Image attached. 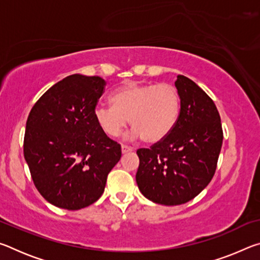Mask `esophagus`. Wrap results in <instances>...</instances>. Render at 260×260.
<instances>
[{
  "instance_id": "34e87169",
  "label": "esophagus",
  "mask_w": 260,
  "mask_h": 260,
  "mask_svg": "<svg viewBox=\"0 0 260 260\" xmlns=\"http://www.w3.org/2000/svg\"><path fill=\"white\" fill-rule=\"evenodd\" d=\"M121 151H122V153H126L128 151H133V148L126 146V144H121Z\"/></svg>"
}]
</instances>
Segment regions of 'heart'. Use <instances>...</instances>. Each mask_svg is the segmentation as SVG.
<instances>
[{
  "label": "heart",
  "mask_w": 260,
  "mask_h": 260,
  "mask_svg": "<svg viewBox=\"0 0 260 260\" xmlns=\"http://www.w3.org/2000/svg\"><path fill=\"white\" fill-rule=\"evenodd\" d=\"M112 105L100 104L94 110L99 126L109 136H118L129 119L133 135L144 142L157 143L174 128L181 111L178 88L169 83L142 85L129 82L112 93Z\"/></svg>",
  "instance_id": "obj_1"
}]
</instances>
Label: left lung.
<instances>
[{"label": "left lung", "instance_id": "obj_1", "mask_svg": "<svg viewBox=\"0 0 260 260\" xmlns=\"http://www.w3.org/2000/svg\"><path fill=\"white\" fill-rule=\"evenodd\" d=\"M181 111L172 132L147 149H139L136 183L155 203H187L208 186L217 169L222 127L210 96L184 76L175 81Z\"/></svg>", "mask_w": 260, "mask_h": 260}]
</instances>
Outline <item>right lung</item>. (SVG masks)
<instances>
[{
    "label": "right lung",
    "mask_w": 260,
    "mask_h": 260,
    "mask_svg": "<svg viewBox=\"0 0 260 260\" xmlns=\"http://www.w3.org/2000/svg\"><path fill=\"white\" fill-rule=\"evenodd\" d=\"M105 85L101 77L72 74L49 88L28 114L25 160L34 186L57 208L80 210L95 203L121 157L120 144L94 117Z\"/></svg>",
    "instance_id": "obj_1"
}]
</instances>
